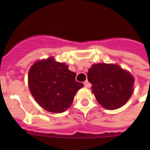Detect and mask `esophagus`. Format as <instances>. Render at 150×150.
I'll use <instances>...</instances> for the list:
<instances>
[{
	"label": "esophagus",
	"instance_id": "obj_1",
	"mask_svg": "<svg viewBox=\"0 0 150 150\" xmlns=\"http://www.w3.org/2000/svg\"><path fill=\"white\" fill-rule=\"evenodd\" d=\"M84 86L85 87H86V88H90V87H91V84H90L87 80L84 82Z\"/></svg>",
	"mask_w": 150,
	"mask_h": 150
}]
</instances>
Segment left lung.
<instances>
[{"label": "left lung", "mask_w": 150, "mask_h": 150, "mask_svg": "<svg viewBox=\"0 0 150 150\" xmlns=\"http://www.w3.org/2000/svg\"><path fill=\"white\" fill-rule=\"evenodd\" d=\"M92 92L100 104L108 110L123 106L133 93L134 78L117 64L99 63L88 71Z\"/></svg>", "instance_id": "8db88e82"}]
</instances>
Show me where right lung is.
Masks as SVG:
<instances>
[{
	"mask_svg": "<svg viewBox=\"0 0 150 150\" xmlns=\"http://www.w3.org/2000/svg\"><path fill=\"white\" fill-rule=\"evenodd\" d=\"M76 74L54 57L37 61L29 69L28 80L32 95L40 106L52 113H62L70 107L76 92L84 86Z\"/></svg>",
	"mask_w": 150,
	"mask_h": 150,
	"instance_id": "obj_1",
	"label": "right lung"
}]
</instances>
